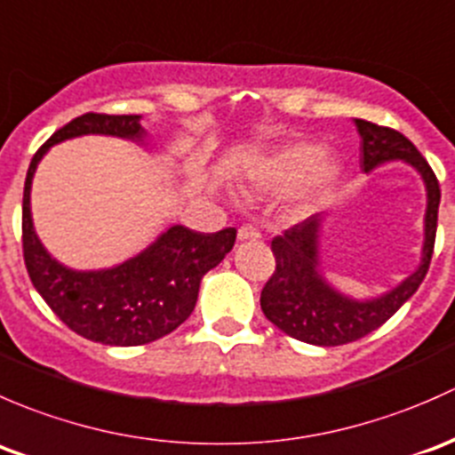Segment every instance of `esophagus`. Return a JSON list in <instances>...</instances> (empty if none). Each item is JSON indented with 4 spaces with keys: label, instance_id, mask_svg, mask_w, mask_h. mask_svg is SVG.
<instances>
[{
    "label": "esophagus",
    "instance_id": "34e87169",
    "mask_svg": "<svg viewBox=\"0 0 455 455\" xmlns=\"http://www.w3.org/2000/svg\"><path fill=\"white\" fill-rule=\"evenodd\" d=\"M260 232L251 226H241L238 228V241H259Z\"/></svg>",
    "mask_w": 455,
    "mask_h": 455
}]
</instances>
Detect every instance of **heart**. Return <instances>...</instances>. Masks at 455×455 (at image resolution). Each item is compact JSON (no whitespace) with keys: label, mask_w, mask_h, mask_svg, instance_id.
Wrapping results in <instances>:
<instances>
[{"label":"heart","mask_w":455,"mask_h":455,"mask_svg":"<svg viewBox=\"0 0 455 455\" xmlns=\"http://www.w3.org/2000/svg\"><path fill=\"white\" fill-rule=\"evenodd\" d=\"M339 162L322 156L317 144L298 142L254 157L245 166V177L256 188L283 193L293 188L291 204L298 212L320 208L339 181Z\"/></svg>","instance_id":"b5f03b06"}]
</instances>
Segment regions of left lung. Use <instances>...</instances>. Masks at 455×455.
Wrapping results in <instances>:
<instances>
[{
	"label": "left lung",
	"mask_w": 455,
	"mask_h": 455,
	"mask_svg": "<svg viewBox=\"0 0 455 455\" xmlns=\"http://www.w3.org/2000/svg\"><path fill=\"white\" fill-rule=\"evenodd\" d=\"M362 135V171L390 162H403L414 168L425 186L423 247L419 267L396 287L379 296L355 298L337 289L324 275L322 236L329 214H313L307 221L271 241L275 271L260 293V307L267 320L289 337L313 346H341L377 331L416 293L432 260L436 241L440 188L438 180L419 148L399 131L386 129L355 118Z\"/></svg>",
	"instance_id": "obj_1"
}]
</instances>
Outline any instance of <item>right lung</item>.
<instances>
[{"mask_svg": "<svg viewBox=\"0 0 455 455\" xmlns=\"http://www.w3.org/2000/svg\"><path fill=\"white\" fill-rule=\"evenodd\" d=\"M142 116L85 114L59 129L32 157L23 186V259L41 298L74 332L107 346H140L172 332L193 313L204 275L232 251L236 229L204 234L168 226L131 259L105 269H72L41 243L30 193L39 162L54 144L111 135L148 147Z\"/></svg>", "mask_w": 455, "mask_h": 455, "instance_id": "add662e5", "label": "right lung"}]
</instances>
